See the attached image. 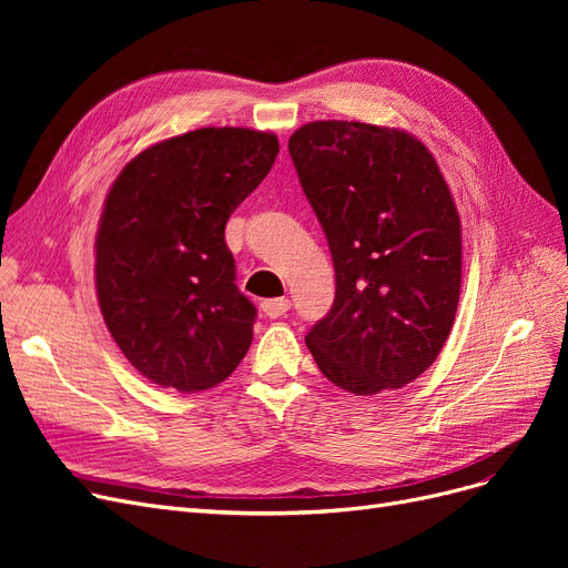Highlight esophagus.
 I'll return each instance as SVG.
<instances>
[{"label": "esophagus", "mask_w": 568, "mask_h": 568, "mask_svg": "<svg viewBox=\"0 0 568 568\" xmlns=\"http://www.w3.org/2000/svg\"><path fill=\"white\" fill-rule=\"evenodd\" d=\"M261 307H263V313L267 317H280V315H284L288 311L291 301L288 298H267V301L261 303Z\"/></svg>", "instance_id": "esophagus-1"}]
</instances>
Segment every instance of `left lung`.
Masks as SVG:
<instances>
[{
  "mask_svg": "<svg viewBox=\"0 0 568 568\" xmlns=\"http://www.w3.org/2000/svg\"><path fill=\"white\" fill-rule=\"evenodd\" d=\"M288 153L336 272L332 311L305 336L320 372L355 395L415 382L453 329L462 284L459 213L434 153L357 120L307 123Z\"/></svg>",
  "mask_w": 568,
  "mask_h": 568,
  "instance_id": "1",
  "label": "left lung"
}]
</instances>
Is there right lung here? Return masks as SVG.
Instances as JSON below:
<instances>
[{"mask_svg": "<svg viewBox=\"0 0 568 568\" xmlns=\"http://www.w3.org/2000/svg\"><path fill=\"white\" fill-rule=\"evenodd\" d=\"M280 153L272 132L201 128L120 170L97 232V298L118 348L149 382L213 388L242 363L255 305L234 284L225 225Z\"/></svg>", "mask_w": 568, "mask_h": 568, "instance_id": "right-lung-1", "label": "right lung"}]
</instances>
